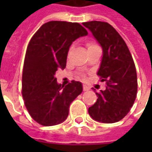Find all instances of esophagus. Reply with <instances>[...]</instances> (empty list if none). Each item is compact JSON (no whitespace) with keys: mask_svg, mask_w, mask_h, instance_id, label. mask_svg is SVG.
Instances as JSON below:
<instances>
[{"mask_svg":"<svg viewBox=\"0 0 152 152\" xmlns=\"http://www.w3.org/2000/svg\"><path fill=\"white\" fill-rule=\"evenodd\" d=\"M83 89H84V91H88L90 89V87L88 86H86V85H84L83 86Z\"/></svg>","mask_w":152,"mask_h":152,"instance_id":"obj_1","label":"esophagus"}]
</instances>
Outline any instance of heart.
<instances>
[{
    "instance_id": "obj_1",
    "label": "heart",
    "mask_w": 152,
    "mask_h": 152,
    "mask_svg": "<svg viewBox=\"0 0 152 152\" xmlns=\"http://www.w3.org/2000/svg\"><path fill=\"white\" fill-rule=\"evenodd\" d=\"M94 45H94V44H92V43L88 44V49H89V48H90V47L94 46Z\"/></svg>"
}]
</instances>
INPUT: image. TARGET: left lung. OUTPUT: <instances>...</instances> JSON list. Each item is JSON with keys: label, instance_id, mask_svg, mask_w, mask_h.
<instances>
[{"label": "left lung", "instance_id": "obj_1", "mask_svg": "<svg viewBox=\"0 0 152 152\" xmlns=\"http://www.w3.org/2000/svg\"><path fill=\"white\" fill-rule=\"evenodd\" d=\"M102 49L97 75L107 81L105 90L96 92L97 102L88 110L94 121L112 124L130 111L137 90V72L128 46L112 25L100 21L83 23Z\"/></svg>", "mask_w": 152, "mask_h": 152}]
</instances>
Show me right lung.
<instances>
[{
    "label": "right lung",
    "instance_id": "right-lung-1",
    "mask_svg": "<svg viewBox=\"0 0 152 152\" xmlns=\"http://www.w3.org/2000/svg\"><path fill=\"white\" fill-rule=\"evenodd\" d=\"M88 35L77 23L50 21L43 24L28 44L23 71V98L32 119L44 126L66 120L73 100L83 91L82 83L66 86L57 82L55 72L64 69L73 41Z\"/></svg>",
    "mask_w": 152,
    "mask_h": 152
}]
</instances>
